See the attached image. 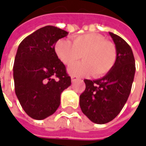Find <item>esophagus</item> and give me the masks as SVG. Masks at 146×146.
Segmentation results:
<instances>
[{"label": "esophagus", "instance_id": "34e87169", "mask_svg": "<svg viewBox=\"0 0 146 146\" xmlns=\"http://www.w3.org/2000/svg\"><path fill=\"white\" fill-rule=\"evenodd\" d=\"M70 78H71V81H72V82L76 81V80H77L79 79V78H78L77 76H71V77H70Z\"/></svg>", "mask_w": 146, "mask_h": 146}]
</instances>
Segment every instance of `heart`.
Here are the masks:
<instances>
[{
    "label": "heart",
    "instance_id": "obj_1",
    "mask_svg": "<svg viewBox=\"0 0 146 146\" xmlns=\"http://www.w3.org/2000/svg\"><path fill=\"white\" fill-rule=\"evenodd\" d=\"M58 59L66 66L75 63L81 55L83 62L68 68L70 75L101 77L107 74L117 60V49L113 43L105 40L97 33H86L73 37V42L60 39L54 46Z\"/></svg>",
    "mask_w": 146,
    "mask_h": 146
}]
</instances>
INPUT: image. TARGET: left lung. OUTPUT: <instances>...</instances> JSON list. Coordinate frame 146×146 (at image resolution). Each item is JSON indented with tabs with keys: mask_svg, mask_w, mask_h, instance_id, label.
I'll list each match as a JSON object with an SVG mask.
<instances>
[{
	"mask_svg": "<svg viewBox=\"0 0 146 146\" xmlns=\"http://www.w3.org/2000/svg\"><path fill=\"white\" fill-rule=\"evenodd\" d=\"M109 34L117 49L115 66L101 79L84 80L86 88L80 96L82 112L98 124L113 120L119 114L129 97L136 70L129 44L114 33Z\"/></svg>",
	"mask_w": 146,
	"mask_h": 146,
	"instance_id": "8db88e82",
	"label": "left lung"
}]
</instances>
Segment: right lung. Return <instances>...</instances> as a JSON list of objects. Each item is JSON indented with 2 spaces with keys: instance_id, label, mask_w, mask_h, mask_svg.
<instances>
[{
  "instance_id": "1",
  "label": "right lung",
  "mask_w": 146,
  "mask_h": 146,
  "mask_svg": "<svg viewBox=\"0 0 146 146\" xmlns=\"http://www.w3.org/2000/svg\"><path fill=\"white\" fill-rule=\"evenodd\" d=\"M67 31L45 26L20 43L14 58L16 96L27 115L37 120L52 115L60 106L61 93L71 84L54 46Z\"/></svg>"
}]
</instances>
